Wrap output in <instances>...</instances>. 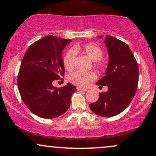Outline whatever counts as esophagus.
<instances>
[{
	"mask_svg": "<svg viewBox=\"0 0 156 156\" xmlns=\"http://www.w3.org/2000/svg\"><path fill=\"white\" fill-rule=\"evenodd\" d=\"M77 90H78V91H87V89H82V88H80V87H77Z\"/></svg>",
	"mask_w": 156,
	"mask_h": 156,
	"instance_id": "esophagus-1",
	"label": "esophagus"
}]
</instances>
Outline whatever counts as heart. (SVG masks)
<instances>
[{
    "label": "heart",
    "instance_id": "1",
    "mask_svg": "<svg viewBox=\"0 0 156 156\" xmlns=\"http://www.w3.org/2000/svg\"><path fill=\"white\" fill-rule=\"evenodd\" d=\"M86 54L90 59L94 62V67L99 71L104 69L105 64L101 62L103 57V50L100 46L96 44L90 43L83 46L76 45L73 48V50H69L65 53L63 57V65L67 70H73L74 67L75 53ZM96 78V75L94 72H82L76 71L69 76V80L74 85L79 87L85 88L89 85Z\"/></svg>",
    "mask_w": 156,
    "mask_h": 156
}]
</instances>
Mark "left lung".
I'll use <instances>...</instances> for the list:
<instances>
[{"label": "left lung", "instance_id": "obj_1", "mask_svg": "<svg viewBox=\"0 0 156 156\" xmlns=\"http://www.w3.org/2000/svg\"><path fill=\"white\" fill-rule=\"evenodd\" d=\"M102 38V36H98ZM109 54L105 76L97 82L102 88L108 87L102 92L96 102L90 104L91 111L102 117H112L123 112L136 91L139 81L138 64L129 46L123 41L107 35L104 41Z\"/></svg>", "mask_w": 156, "mask_h": 156}]
</instances>
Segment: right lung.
<instances>
[{
	"label": "right lung",
	"instance_id": "add662e5",
	"mask_svg": "<svg viewBox=\"0 0 156 156\" xmlns=\"http://www.w3.org/2000/svg\"><path fill=\"white\" fill-rule=\"evenodd\" d=\"M72 40L48 35L33 43L22 59L18 74V89L25 105L43 119L65 113L70 105L76 86L68 83L57 89L54 80L65 75L62 50Z\"/></svg>",
	"mask_w": 156,
	"mask_h": 156
}]
</instances>
